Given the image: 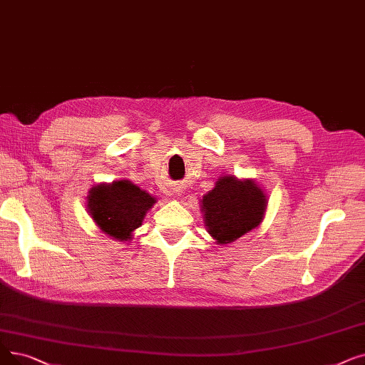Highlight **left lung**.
<instances>
[{"mask_svg": "<svg viewBox=\"0 0 365 365\" xmlns=\"http://www.w3.org/2000/svg\"><path fill=\"white\" fill-rule=\"evenodd\" d=\"M265 205L264 192L253 182L222 178L202 197L205 227L219 245L232 243L259 225Z\"/></svg>", "mask_w": 365, "mask_h": 365, "instance_id": "8db88e82", "label": "left lung"}]
</instances>
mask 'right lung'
Returning a JSON list of instances; mask_svg holds the SVG:
<instances>
[{
    "mask_svg": "<svg viewBox=\"0 0 365 365\" xmlns=\"http://www.w3.org/2000/svg\"><path fill=\"white\" fill-rule=\"evenodd\" d=\"M155 198L128 180L98 185L91 189L88 209L97 225L116 240H130L141 225Z\"/></svg>",
    "mask_w": 365,
    "mask_h": 365,
    "instance_id": "1",
    "label": "right lung"
}]
</instances>
